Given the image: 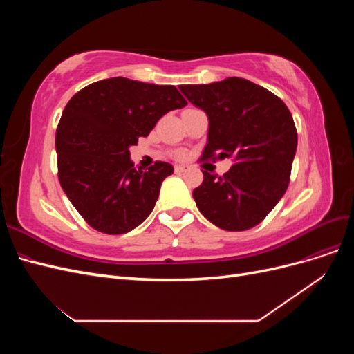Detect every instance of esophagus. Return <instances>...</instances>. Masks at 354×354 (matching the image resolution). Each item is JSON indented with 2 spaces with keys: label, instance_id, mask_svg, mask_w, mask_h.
Returning a JSON list of instances; mask_svg holds the SVG:
<instances>
[{
  "label": "esophagus",
  "instance_id": "obj_1",
  "mask_svg": "<svg viewBox=\"0 0 354 354\" xmlns=\"http://www.w3.org/2000/svg\"><path fill=\"white\" fill-rule=\"evenodd\" d=\"M174 171H176V173H178V174L186 173L187 167H186V165H176V167H174Z\"/></svg>",
  "mask_w": 354,
  "mask_h": 354
}]
</instances>
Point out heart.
I'll list each match as a JSON object with an SVG mask.
<instances>
[{
	"instance_id": "1",
	"label": "heart",
	"mask_w": 354,
	"mask_h": 354,
	"mask_svg": "<svg viewBox=\"0 0 354 354\" xmlns=\"http://www.w3.org/2000/svg\"><path fill=\"white\" fill-rule=\"evenodd\" d=\"M173 156L176 159H183L186 156V152L185 151H176V152H173Z\"/></svg>"
}]
</instances>
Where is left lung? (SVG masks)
I'll list each match as a JSON object with an SVG mask.
<instances>
[{
    "instance_id": "obj_1",
    "label": "left lung",
    "mask_w": 354,
    "mask_h": 354,
    "mask_svg": "<svg viewBox=\"0 0 354 354\" xmlns=\"http://www.w3.org/2000/svg\"><path fill=\"white\" fill-rule=\"evenodd\" d=\"M178 88L208 116L202 158L233 159L223 177L202 171V185L194 190L198 209L223 230L257 226L288 189L297 151L291 112L273 93L243 78Z\"/></svg>"
}]
</instances>
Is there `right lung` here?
Listing matches in <instances>:
<instances>
[{"instance_id": "add662e5", "label": "right lung", "mask_w": 354, "mask_h": 354, "mask_svg": "<svg viewBox=\"0 0 354 354\" xmlns=\"http://www.w3.org/2000/svg\"><path fill=\"white\" fill-rule=\"evenodd\" d=\"M186 104L174 85L122 77L93 82L68 102L56 131L59 181L93 229L121 234L149 217L174 168L156 160L136 169L130 147Z\"/></svg>"}]
</instances>
